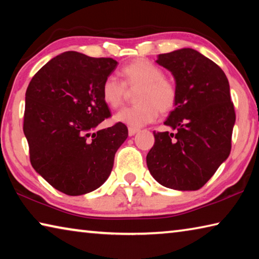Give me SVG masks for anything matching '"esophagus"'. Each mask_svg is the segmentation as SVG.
I'll return each mask as SVG.
<instances>
[{"instance_id":"esophagus-1","label":"esophagus","mask_w":259,"mask_h":259,"mask_svg":"<svg viewBox=\"0 0 259 259\" xmlns=\"http://www.w3.org/2000/svg\"><path fill=\"white\" fill-rule=\"evenodd\" d=\"M139 131V129L138 128H133V126H129V129H128V134H129V136H134V135H136Z\"/></svg>"}]
</instances>
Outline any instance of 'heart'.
Segmentation results:
<instances>
[{"instance_id": "b5f03b06", "label": "heart", "mask_w": 259, "mask_h": 259, "mask_svg": "<svg viewBox=\"0 0 259 259\" xmlns=\"http://www.w3.org/2000/svg\"><path fill=\"white\" fill-rule=\"evenodd\" d=\"M123 83L115 76L105 78L102 87L104 103L111 108L120 107L125 98V87L139 88L136 95L138 104L123 108L114 115L119 123L138 128L154 121L159 111L169 113L177 103V89L175 83L163 76L162 69L146 59H136L121 69Z\"/></svg>"}]
</instances>
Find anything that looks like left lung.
Returning <instances> with one entry per match:
<instances>
[{
  "label": "left lung",
  "mask_w": 259,
  "mask_h": 259,
  "mask_svg": "<svg viewBox=\"0 0 259 259\" xmlns=\"http://www.w3.org/2000/svg\"><path fill=\"white\" fill-rule=\"evenodd\" d=\"M155 63L172 74L177 103L164 124L174 133L154 134L147 168L162 186L196 191L231 152L235 112L222 68L191 48L157 56Z\"/></svg>",
  "instance_id": "obj_1"
}]
</instances>
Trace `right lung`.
<instances>
[{
    "label": "right lung",
    "mask_w": 259,
    "mask_h": 259,
    "mask_svg": "<svg viewBox=\"0 0 259 259\" xmlns=\"http://www.w3.org/2000/svg\"><path fill=\"white\" fill-rule=\"evenodd\" d=\"M117 64L112 58L64 52L48 61L26 90L24 134L30 163L67 195L87 194L102 186L128 137L123 123L97 130L111 116L102 87Z\"/></svg>",
    "instance_id": "1"
}]
</instances>
